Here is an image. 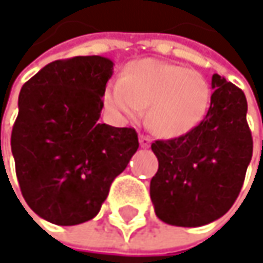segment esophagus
<instances>
[{
	"label": "esophagus",
	"instance_id": "34e87169",
	"mask_svg": "<svg viewBox=\"0 0 263 263\" xmlns=\"http://www.w3.org/2000/svg\"><path fill=\"white\" fill-rule=\"evenodd\" d=\"M138 140H140V146H141V147H149V146H151V138H149V137L140 135Z\"/></svg>",
	"mask_w": 263,
	"mask_h": 263
}]
</instances>
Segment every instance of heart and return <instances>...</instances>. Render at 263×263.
<instances>
[{"label":"heart","instance_id":"b5f03b06","mask_svg":"<svg viewBox=\"0 0 263 263\" xmlns=\"http://www.w3.org/2000/svg\"><path fill=\"white\" fill-rule=\"evenodd\" d=\"M105 106L119 119H135L146 108V120L163 137H180L193 131L207 116L212 86L198 70L140 59L131 62L120 80L108 83Z\"/></svg>","mask_w":263,"mask_h":263}]
</instances>
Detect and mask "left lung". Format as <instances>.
<instances>
[{
    "instance_id": "obj_1",
    "label": "left lung",
    "mask_w": 263,
    "mask_h": 263,
    "mask_svg": "<svg viewBox=\"0 0 263 263\" xmlns=\"http://www.w3.org/2000/svg\"><path fill=\"white\" fill-rule=\"evenodd\" d=\"M212 88L210 109L193 131L151 146L158 158L151 199L155 215L171 226L199 227L224 216L251 161L245 94L219 74Z\"/></svg>"
}]
</instances>
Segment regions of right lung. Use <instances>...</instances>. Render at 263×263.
Wrapping results in <instances>:
<instances>
[{
	"label": "right lung",
	"mask_w": 263,
	"mask_h": 263,
	"mask_svg": "<svg viewBox=\"0 0 263 263\" xmlns=\"http://www.w3.org/2000/svg\"><path fill=\"white\" fill-rule=\"evenodd\" d=\"M112 70L108 58L76 56L21 88L10 140L16 177L28 207L51 224L92 219L138 149L135 129L99 122Z\"/></svg>",
	"instance_id": "right-lung-1"
}]
</instances>
